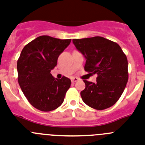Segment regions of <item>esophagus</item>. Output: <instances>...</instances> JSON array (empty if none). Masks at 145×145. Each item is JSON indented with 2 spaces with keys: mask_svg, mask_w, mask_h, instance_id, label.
<instances>
[{
  "mask_svg": "<svg viewBox=\"0 0 145 145\" xmlns=\"http://www.w3.org/2000/svg\"><path fill=\"white\" fill-rule=\"evenodd\" d=\"M79 79L78 78H72V83H75V82H76V81H78Z\"/></svg>",
  "mask_w": 145,
  "mask_h": 145,
  "instance_id": "1",
  "label": "esophagus"
}]
</instances>
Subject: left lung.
Instances as JSON below:
<instances>
[{
    "instance_id": "left-lung-1",
    "label": "left lung",
    "mask_w": 145,
    "mask_h": 145,
    "mask_svg": "<svg viewBox=\"0 0 145 145\" xmlns=\"http://www.w3.org/2000/svg\"><path fill=\"white\" fill-rule=\"evenodd\" d=\"M72 42L86 59L85 71L97 74L95 83L84 80L83 101L91 108L103 110L114 105L128 80V59L117 43L104 37L74 39Z\"/></svg>"
}]
</instances>
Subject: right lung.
Returning <instances> with one entry per match:
<instances>
[{"instance_id":"1","label":"right lung","mask_w":145,"mask_h":145,"mask_svg":"<svg viewBox=\"0 0 145 145\" xmlns=\"http://www.w3.org/2000/svg\"><path fill=\"white\" fill-rule=\"evenodd\" d=\"M70 42L71 39L40 36L23 48L17 60L18 83L34 108L50 111L62 104L71 81L65 76L55 78L50 71Z\"/></svg>"}]
</instances>
